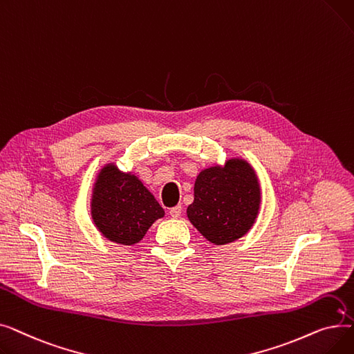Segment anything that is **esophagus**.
I'll return each mask as SVG.
<instances>
[{"instance_id": "obj_1", "label": "esophagus", "mask_w": 354, "mask_h": 354, "mask_svg": "<svg viewBox=\"0 0 354 354\" xmlns=\"http://www.w3.org/2000/svg\"><path fill=\"white\" fill-rule=\"evenodd\" d=\"M180 214H182V207H180V205L174 207V208H171V209H169V215H171L172 218H179V216H180Z\"/></svg>"}]
</instances>
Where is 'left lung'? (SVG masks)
<instances>
[{"label":"left lung","instance_id":"8db88e82","mask_svg":"<svg viewBox=\"0 0 354 354\" xmlns=\"http://www.w3.org/2000/svg\"><path fill=\"white\" fill-rule=\"evenodd\" d=\"M259 185L252 167L243 159H230L224 167L202 171L187 214L192 225L212 244L224 245L244 236L259 209Z\"/></svg>","mask_w":354,"mask_h":354}]
</instances>
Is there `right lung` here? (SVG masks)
Segmentation results:
<instances>
[{"instance_id":"add662e5","label":"right lung","mask_w":354,"mask_h":354,"mask_svg":"<svg viewBox=\"0 0 354 354\" xmlns=\"http://www.w3.org/2000/svg\"><path fill=\"white\" fill-rule=\"evenodd\" d=\"M163 215L155 196L135 175L122 174L111 163L100 171L93 189L91 216L107 239L133 245Z\"/></svg>"}]
</instances>
